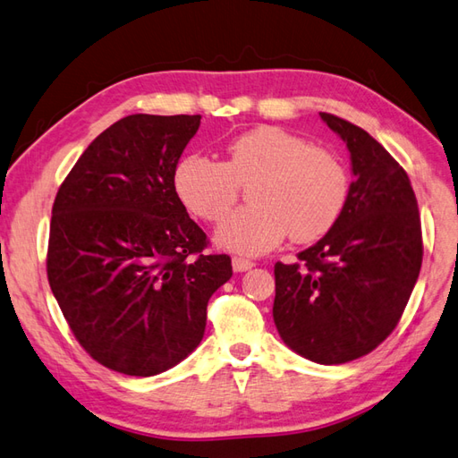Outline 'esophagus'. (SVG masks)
<instances>
[{"instance_id": "1", "label": "esophagus", "mask_w": 458, "mask_h": 458, "mask_svg": "<svg viewBox=\"0 0 458 458\" xmlns=\"http://www.w3.org/2000/svg\"><path fill=\"white\" fill-rule=\"evenodd\" d=\"M255 267V262L249 260V259H242V257H233V270L235 272H247Z\"/></svg>"}]
</instances>
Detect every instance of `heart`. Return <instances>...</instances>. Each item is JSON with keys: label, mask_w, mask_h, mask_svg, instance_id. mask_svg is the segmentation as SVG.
Instances as JSON below:
<instances>
[{"label": "heart", "mask_w": 458, "mask_h": 458, "mask_svg": "<svg viewBox=\"0 0 458 458\" xmlns=\"http://www.w3.org/2000/svg\"><path fill=\"white\" fill-rule=\"evenodd\" d=\"M249 189L250 206L221 223L217 242L241 255H262L288 235L323 237L349 199V174L335 152L292 131L260 125L233 139L227 160L190 155L174 170V190L188 211L219 223Z\"/></svg>", "instance_id": "1"}]
</instances>
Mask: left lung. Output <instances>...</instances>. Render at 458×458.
Returning <instances> with one entry per match:
<instances>
[{"mask_svg": "<svg viewBox=\"0 0 458 458\" xmlns=\"http://www.w3.org/2000/svg\"><path fill=\"white\" fill-rule=\"evenodd\" d=\"M347 143L354 180L339 221L292 264H274L282 341L319 364L372 352L395 329L423 260L411 182L367 131L319 114Z\"/></svg>", "mask_w": 458, "mask_h": 458, "instance_id": "1", "label": "left lung"}]
</instances>
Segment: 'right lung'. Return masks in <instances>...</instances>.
<instances>
[{"label": "right lung", "instance_id": "1", "mask_svg": "<svg viewBox=\"0 0 458 458\" xmlns=\"http://www.w3.org/2000/svg\"><path fill=\"white\" fill-rule=\"evenodd\" d=\"M201 115H127L96 137L60 184L47 276L91 359L155 376L194 351L208 301L233 274L174 190Z\"/></svg>", "mask_w": 458, "mask_h": 458}]
</instances>
